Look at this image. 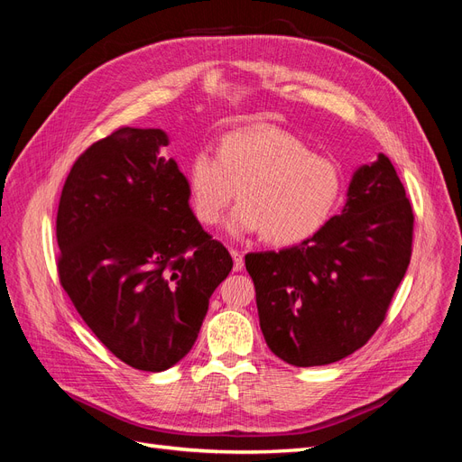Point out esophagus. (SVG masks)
<instances>
[{
  "label": "esophagus",
  "instance_id": "obj_1",
  "mask_svg": "<svg viewBox=\"0 0 462 462\" xmlns=\"http://www.w3.org/2000/svg\"><path fill=\"white\" fill-rule=\"evenodd\" d=\"M231 256H233V270H235V272H241V270L245 268V258H243V254H241L236 248H231Z\"/></svg>",
  "mask_w": 462,
  "mask_h": 462
}]
</instances>
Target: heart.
Masks as SVG:
<instances>
[{
	"mask_svg": "<svg viewBox=\"0 0 462 462\" xmlns=\"http://www.w3.org/2000/svg\"><path fill=\"white\" fill-rule=\"evenodd\" d=\"M189 199L204 226H216L236 197L233 235L263 233L273 245L309 239L341 194L339 167L314 153L300 138L273 127L226 134L217 156L206 148L194 153L187 173Z\"/></svg>",
	"mask_w": 462,
	"mask_h": 462,
	"instance_id": "heart-1",
	"label": "heart"
}]
</instances>
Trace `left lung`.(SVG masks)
Instances as JSON below:
<instances>
[{
	"label": "left lung",
	"instance_id": "1",
	"mask_svg": "<svg viewBox=\"0 0 462 462\" xmlns=\"http://www.w3.org/2000/svg\"><path fill=\"white\" fill-rule=\"evenodd\" d=\"M414 214L393 163L380 153L348 185L341 216L279 253H250L263 339L287 365L337 362L383 324L411 263Z\"/></svg>",
	"mask_w": 462,
	"mask_h": 462
}]
</instances>
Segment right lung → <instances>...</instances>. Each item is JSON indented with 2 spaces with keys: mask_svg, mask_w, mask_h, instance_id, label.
Segmentation results:
<instances>
[{
  "mask_svg": "<svg viewBox=\"0 0 462 462\" xmlns=\"http://www.w3.org/2000/svg\"><path fill=\"white\" fill-rule=\"evenodd\" d=\"M160 129L119 127L88 146L61 190L60 283L107 351L162 372L197 341L233 268L189 206L187 177L160 156Z\"/></svg>",
  "mask_w": 462,
  "mask_h": 462,
  "instance_id": "obj_1",
  "label": "right lung"
}]
</instances>
